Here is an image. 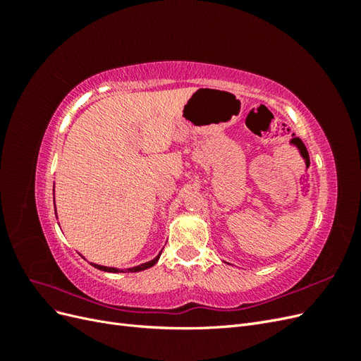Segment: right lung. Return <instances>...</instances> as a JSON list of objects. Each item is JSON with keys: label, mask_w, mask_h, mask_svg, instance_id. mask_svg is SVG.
Segmentation results:
<instances>
[{"label": "right lung", "mask_w": 361, "mask_h": 361, "mask_svg": "<svg viewBox=\"0 0 361 361\" xmlns=\"http://www.w3.org/2000/svg\"><path fill=\"white\" fill-rule=\"evenodd\" d=\"M54 199H56V197H54ZM54 203H56V200H54ZM54 206H56V204H54ZM161 253H162V250L157 255V257H154L152 260L145 262V264L133 267V268H126V269H118V268H113V267H104V265H97V264H92V265H93L94 268H97V269L105 271V272H138V271H143V269H147V268H150V267H154V265L157 264V262L159 260Z\"/></svg>", "instance_id": "obj_1"}]
</instances>
